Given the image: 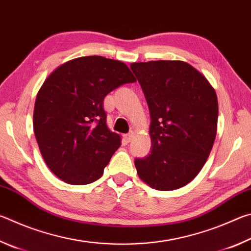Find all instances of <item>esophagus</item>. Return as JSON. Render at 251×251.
<instances>
[{
	"label": "esophagus",
	"instance_id": "1",
	"mask_svg": "<svg viewBox=\"0 0 251 251\" xmlns=\"http://www.w3.org/2000/svg\"><path fill=\"white\" fill-rule=\"evenodd\" d=\"M124 137H125L126 141L129 143V142H131V141H133V139H134V137H135V133H134V131H130V133L126 134V135L124 136Z\"/></svg>",
	"mask_w": 251,
	"mask_h": 251
}]
</instances>
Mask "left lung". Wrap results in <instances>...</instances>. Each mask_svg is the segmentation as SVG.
Listing matches in <instances>:
<instances>
[{"instance_id": "obj_1", "label": "left lung", "mask_w": 251, "mask_h": 251, "mask_svg": "<svg viewBox=\"0 0 251 251\" xmlns=\"http://www.w3.org/2000/svg\"><path fill=\"white\" fill-rule=\"evenodd\" d=\"M151 114V151L135 159L141 179L161 192L181 188L205 165L217 134L218 100L201 72L182 61L131 63Z\"/></svg>"}]
</instances>
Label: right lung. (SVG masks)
<instances>
[{"mask_svg": "<svg viewBox=\"0 0 251 251\" xmlns=\"http://www.w3.org/2000/svg\"><path fill=\"white\" fill-rule=\"evenodd\" d=\"M136 82L125 63L103 56L77 57L59 65L37 93L33 128L43 159L54 175L71 185L103 176L121 146L106 124L108 93Z\"/></svg>", "mask_w": 251, "mask_h": 251, "instance_id": "obj_1", "label": "right lung"}]
</instances>
